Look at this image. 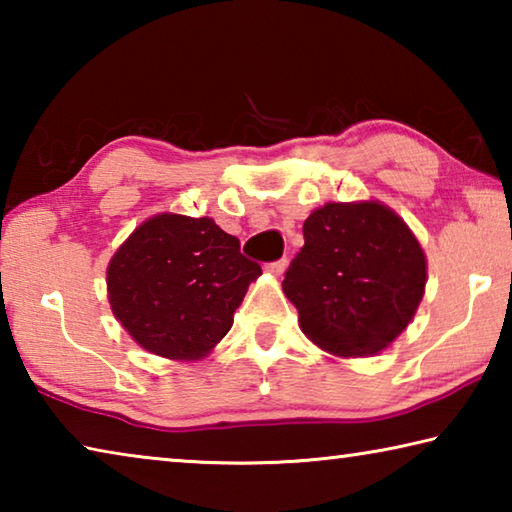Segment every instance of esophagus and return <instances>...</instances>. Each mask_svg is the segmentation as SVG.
<instances>
[{"label":"esophagus","mask_w":512,"mask_h":512,"mask_svg":"<svg viewBox=\"0 0 512 512\" xmlns=\"http://www.w3.org/2000/svg\"><path fill=\"white\" fill-rule=\"evenodd\" d=\"M287 257H282V259H277V262H271V264H266V271L271 273V275H282L284 271H287Z\"/></svg>","instance_id":"obj_1"}]
</instances>
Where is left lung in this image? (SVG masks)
Here are the masks:
<instances>
[{
  "mask_svg": "<svg viewBox=\"0 0 512 512\" xmlns=\"http://www.w3.org/2000/svg\"><path fill=\"white\" fill-rule=\"evenodd\" d=\"M302 235L282 291L307 339L336 357L391 345L427 284V257L409 225L377 201L327 203L307 216Z\"/></svg>",
  "mask_w": 512,
  "mask_h": 512,
  "instance_id": "left-lung-1",
  "label": "left lung"
}]
</instances>
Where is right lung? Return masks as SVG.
I'll return each mask as SVG.
<instances>
[{
  "label": "right lung",
  "instance_id": "right-lung-1",
  "mask_svg": "<svg viewBox=\"0 0 512 512\" xmlns=\"http://www.w3.org/2000/svg\"><path fill=\"white\" fill-rule=\"evenodd\" d=\"M262 275L239 239L207 216L158 214L112 255L106 273L112 314L158 357L203 359L230 332L248 284Z\"/></svg>",
  "mask_w": 512,
  "mask_h": 512
}]
</instances>
